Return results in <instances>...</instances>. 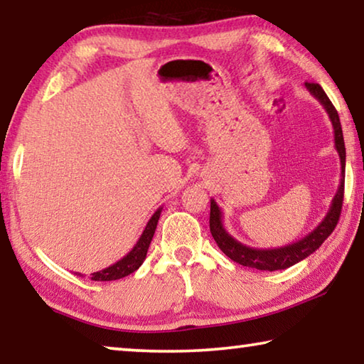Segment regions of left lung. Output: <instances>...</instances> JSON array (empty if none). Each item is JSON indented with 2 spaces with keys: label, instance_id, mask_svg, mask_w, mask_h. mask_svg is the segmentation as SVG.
I'll list each match as a JSON object with an SVG mask.
<instances>
[{
  "label": "left lung",
  "instance_id": "left-lung-1",
  "mask_svg": "<svg viewBox=\"0 0 364 364\" xmlns=\"http://www.w3.org/2000/svg\"><path fill=\"white\" fill-rule=\"evenodd\" d=\"M306 90L321 102V106L326 109L329 119L332 122V128H334V143L336 149L341 157V184L334 196V199L331 202L329 212L326 213L324 220L319 223L315 230L308 232L305 237H301L300 241L292 242L284 247L278 249H254L247 247V245L236 241L230 232L225 230L223 226V213H221L220 207L213 199L210 200V232L215 239V242L218 244L225 255L231 258L232 262H236L242 267L255 268V269H264V271H276V269H286L292 264L299 263L311 255L313 252L319 249L326 239L329 237V234L334 231V228L341 217L342 210V202H343V184H345V143H343V134H342V125L341 119L336 107L332 106L328 95L324 93V90L318 83H305Z\"/></svg>",
  "mask_w": 364,
  "mask_h": 364
}]
</instances>
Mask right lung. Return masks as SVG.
<instances>
[{"label":"right lung","instance_id":"add662e5","mask_svg":"<svg viewBox=\"0 0 364 364\" xmlns=\"http://www.w3.org/2000/svg\"><path fill=\"white\" fill-rule=\"evenodd\" d=\"M160 212H162V207L157 208L156 213H154L151 220L147 221V225L144 228L143 234H141V237L138 239V242L134 244V247L128 252L125 257L120 258L119 262H115L114 264H110V267H107V268L96 271V273L91 274V279L93 281H115V279L125 278V276L132 274L133 271H136L141 264H143L144 258H146L147 249H149L151 241L154 237V232H156V228H157L159 218H160Z\"/></svg>","mask_w":364,"mask_h":364}]
</instances>
